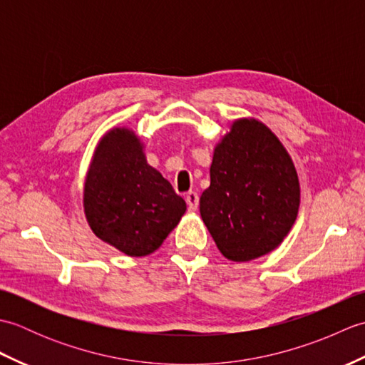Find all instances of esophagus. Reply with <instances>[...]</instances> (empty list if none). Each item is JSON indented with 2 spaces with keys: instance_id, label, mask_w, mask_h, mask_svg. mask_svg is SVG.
I'll list each match as a JSON object with an SVG mask.
<instances>
[{
  "instance_id": "34e87169",
  "label": "esophagus",
  "mask_w": 365,
  "mask_h": 365,
  "mask_svg": "<svg viewBox=\"0 0 365 365\" xmlns=\"http://www.w3.org/2000/svg\"><path fill=\"white\" fill-rule=\"evenodd\" d=\"M185 200H187L190 210H192V212L197 210V205H199V195H197V192H195V191L187 192Z\"/></svg>"
}]
</instances>
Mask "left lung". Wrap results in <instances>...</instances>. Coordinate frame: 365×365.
Instances as JSON below:
<instances>
[{
	"label": "left lung",
	"mask_w": 365,
	"mask_h": 365,
	"mask_svg": "<svg viewBox=\"0 0 365 365\" xmlns=\"http://www.w3.org/2000/svg\"><path fill=\"white\" fill-rule=\"evenodd\" d=\"M299 207L290 155L267 125L240 119L216 145L200 216L224 257L247 262L282 243Z\"/></svg>",
	"instance_id": "left-lung-1"
}]
</instances>
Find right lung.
I'll use <instances>...</instances> for the list:
<instances>
[{"instance_id": "add662e5", "label": "right lung", "mask_w": 365, "mask_h": 365, "mask_svg": "<svg viewBox=\"0 0 365 365\" xmlns=\"http://www.w3.org/2000/svg\"><path fill=\"white\" fill-rule=\"evenodd\" d=\"M187 210L185 200L127 128L102 138L84 183V213L92 232L120 252L141 257L157 251Z\"/></svg>"}]
</instances>
